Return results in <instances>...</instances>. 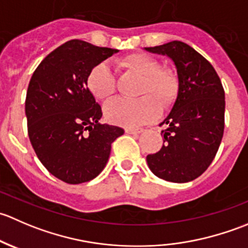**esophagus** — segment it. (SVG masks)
Returning <instances> with one entry per match:
<instances>
[{"mask_svg": "<svg viewBox=\"0 0 248 248\" xmlns=\"http://www.w3.org/2000/svg\"><path fill=\"white\" fill-rule=\"evenodd\" d=\"M144 131L142 128H126V133L128 134H139Z\"/></svg>", "mask_w": 248, "mask_h": 248, "instance_id": "1", "label": "esophagus"}]
</instances>
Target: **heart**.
<instances>
[{"mask_svg": "<svg viewBox=\"0 0 248 248\" xmlns=\"http://www.w3.org/2000/svg\"><path fill=\"white\" fill-rule=\"evenodd\" d=\"M119 68L140 77L133 101L115 99L104 108L110 122L122 126H137L151 121L157 116L158 109L167 110L179 96L180 79L176 72L169 67H161L157 59L150 55L134 52L116 61ZM87 89L97 101H108L115 93L116 81L104 62L96 64L86 79Z\"/></svg>", "mask_w": 248, "mask_h": 248, "instance_id": "heart-1", "label": "heart"}]
</instances>
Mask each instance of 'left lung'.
Segmentation results:
<instances>
[{
    "label": "left lung",
    "instance_id": "left-lung-1",
    "mask_svg": "<svg viewBox=\"0 0 248 248\" xmlns=\"http://www.w3.org/2000/svg\"><path fill=\"white\" fill-rule=\"evenodd\" d=\"M167 55L176 67L180 91L168 116L161 124L163 146L147 155L150 170L170 182L192 181L211 164L224 131V90L212 64L184 42L145 47Z\"/></svg>",
    "mask_w": 248,
    "mask_h": 248
}]
</instances>
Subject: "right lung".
Instances as JSON below:
<instances>
[{
    "mask_svg": "<svg viewBox=\"0 0 248 248\" xmlns=\"http://www.w3.org/2000/svg\"><path fill=\"white\" fill-rule=\"evenodd\" d=\"M117 51L72 39L50 52L30 80L25 101L30 141L47 171L67 184L98 176L112 141L124 132L99 122L101 106L86 85L90 71Z\"/></svg>",
    "mask_w": 248,
    "mask_h": 248,
    "instance_id": "1",
    "label": "right lung"
}]
</instances>
